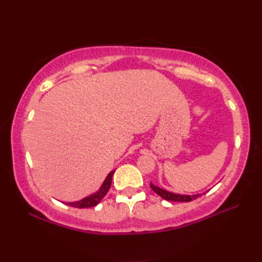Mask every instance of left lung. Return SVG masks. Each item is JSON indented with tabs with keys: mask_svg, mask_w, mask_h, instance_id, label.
<instances>
[{
	"mask_svg": "<svg viewBox=\"0 0 262 262\" xmlns=\"http://www.w3.org/2000/svg\"><path fill=\"white\" fill-rule=\"evenodd\" d=\"M151 188L152 190L158 193L161 198H163L165 200H169V202H191V200L198 198L199 196H202V193H197V194H180V193H174V192H170L168 190H164V189L154 186L151 182Z\"/></svg>",
	"mask_w": 262,
	"mask_h": 262,
	"instance_id": "1",
	"label": "left lung"
}]
</instances>
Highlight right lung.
<instances>
[{
    "mask_svg": "<svg viewBox=\"0 0 262 262\" xmlns=\"http://www.w3.org/2000/svg\"><path fill=\"white\" fill-rule=\"evenodd\" d=\"M114 172H115V170L111 171L110 173L107 176V178H105L103 183L101 185V187H100L98 191L90 194V196L79 200V202L66 203V205L72 206V207H76V208H88V207H93V206H97L100 202H101L102 198L105 196V194H107L108 190L110 189L111 179H113Z\"/></svg>",
    "mask_w": 262,
    "mask_h": 262,
    "instance_id": "add662e5",
    "label": "right lung"
}]
</instances>
